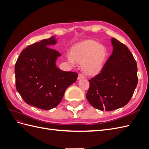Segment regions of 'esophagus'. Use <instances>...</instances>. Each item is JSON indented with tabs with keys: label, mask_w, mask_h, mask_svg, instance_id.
<instances>
[{
	"label": "esophagus",
	"mask_w": 149,
	"mask_h": 149,
	"mask_svg": "<svg viewBox=\"0 0 149 149\" xmlns=\"http://www.w3.org/2000/svg\"><path fill=\"white\" fill-rule=\"evenodd\" d=\"M84 76L81 74H78V79L79 80V79H84Z\"/></svg>",
	"instance_id": "34e87169"
}]
</instances>
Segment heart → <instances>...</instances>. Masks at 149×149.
<instances>
[{
  "label": "heart",
  "instance_id": "heart-1",
  "mask_svg": "<svg viewBox=\"0 0 149 149\" xmlns=\"http://www.w3.org/2000/svg\"><path fill=\"white\" fill-rule=\"evenodd\" d=\"M107 57L108 51L106 47L95 40H86L72 47L69 60L81 65L82 71L86 75L94 76L102 71Z\"/></svg>",
  "mask_w": 149,
  "mask_h": 149
}]
</instances>
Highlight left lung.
Segmentation results:
<instances>
[{
    "mask_svg": "<svg viewBox=\"0 0 149 149\" xmlns=\"http://www.w3.org/2000/svg\"><path fill=\"white\" fill-rule=\"evenodd\" d=\"M112 53L100 74L89 80L86 98L101 111H111L125 106L138 83L137 66L132 54L124 44L112 38Z\"/></svg>",
    "mask_w": 149,
    "mask_h": 149,
    "instance_id": "left-lung-1",
    "label": "left lung"
}]
</instances>
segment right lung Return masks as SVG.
Listing matches in <instances>:
<instances>
[{
	"instance_id": "1",
	"label": "right lung",
	"mask_w": 149,
	"mask_h": 149,
	"mask_svg": "<svg viewBox=\"0 0 149 149\" xmlns=\"http://www.w3.org/2000/svg\"><path fill=\"white\" fill-rule=\"evenodd\" d=\"M56 36L24 49L15 66L16 89L30 106L49 110L59 104L66 89L77 79L75 72L64 71L56 65L61 54L48 47L56 43Z\"/></svg>"
}]
</instances>
